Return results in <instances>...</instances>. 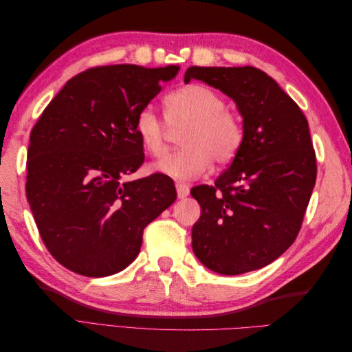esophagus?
I'll return each mask as SVG.
<instances>
[{
    "mask_svg": "<svg viewBox=\"0 0 352 352\" xmlns=\"http://www.w3.org/2000/svg\"><path fill=\"white\" fill-rule=\"evenodd\" d=\"M176 190H177V197L182 199V198H186L189 195V186L186 184H182V182H177L176 184Z\"/></svg>",
    "mask_w": 352,
    "mask_h": 352,
    "instance_id": "obj_1",
    "label": "esophagus"
}]
</instances>
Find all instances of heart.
Wrapping results in <instances>:
<instances>
[{
    "label": "heart",
    "instance_id": "obj_1",
    "mask_svg": "<svg viewBox=\"0 0 352 352\" xmlns=\"http://www.w3.org/2000/svg\"><path fill=\"white\" fill-rule=\"evenodd\" d=\"M221 95L206 85L190 83L164 98V117L151 107L136 116L135 131L145 151L162 158L168 150L170 129H184V148L155 164V170L175 179H194L204 175L214 162L228 166L241 151L245 129L241 116L225 107Z\"/></svg>",
    "mask_w": 352,
    "mask_h": 352
}]
</instances>
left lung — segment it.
I'll return each instance as SVG.
<instances>
[{
	"instance_id": "left-lung-1",
	"label": "left lung",
	"mask_w": 352,
	"mask_h": 352,
	"mask_svg": "<svg viewBox=\"0 0 352 352\" xmlns=\"http://www.w3.org/2000/svg\"><path fill=\"white\" fill-rule=\"evenodd\" d=\"M236 102L245 140L214 185L190 189L201 206L192 228L197 258L220 274H241L270 264L300 233L317 176L305 116L269 74L252 66L189 67Z\"/></svg>"
}]
</instances>
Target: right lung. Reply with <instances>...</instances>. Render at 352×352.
Wrapping results in <instances>:
<instances>
[{"label":"right lung","instance_id":"right-lung-1","mask_svg":"<svg viewBox=\"0 0 352 352\" xmlns=\"http://www.w3.org/2000/svg\"><path fill=\"white\" fill-rule=\"evenodd\" d=\"M179 67H92L72 78L30 132L26 198L42 242L66 269L102 278L140 254L144 229L176 199L163 173L124 182L144 163L136 116Z\"/></svg>","mask_w":352,"mask_h":352}]
</instances>
